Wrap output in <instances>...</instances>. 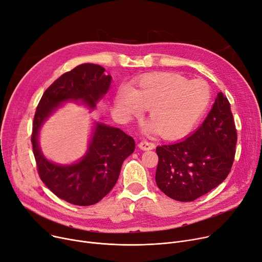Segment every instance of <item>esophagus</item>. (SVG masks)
<instances>
[{"label": "esophagus", "mask_w": 262, "mask_h": 262, "mask_svg": "<svg viewBox=\"0 0 262 262\" xmlns=\"http://www.w3.org/2000/svg\"><path fill=\"white\" fill-rule=\"evenodd\" d=\"M138 147H140L142 150H152V149L156 148V144L144 140L140 144H138Z\"/></svg>", "instance_id": "34e87169"}]
</instances>
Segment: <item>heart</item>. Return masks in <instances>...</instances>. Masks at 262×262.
<instances>
[{"mask_svg":"<svg viewBox=\"0 0 262 262\" xmlns=\"http://www.w3.org/2000/svg\"><path fill=\"white\" fill-rule=\"evenodd\" d=\"M211 101L209 85L202 80L189 81L173 73L145 75L132 90L119 89L116 102L128 116H138L142 107L149 110L153 126L165 138L188 134L206 113Z\"/></svg>","mask_w":262,"mask_h":262,"instance_id":"1","label":"heart"}]
</instances>
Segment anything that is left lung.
<instances>
[{"mask_svg":"<svg viewBox=\"0 0 262 262\" xmlns=\"http://www.w3.org/2000/svg\"><path fill=\"white\" fill-rule=\"evenodd\" d=\"M236 143L230 104L220 92L211 111L192 135L157 148L158 187L177 201H194L226 179L234 163Z\"/></svg>","mask_w":262,"mask_h":262,"instance_id":"left-lung-1","label":"left lung"}]
</instances>
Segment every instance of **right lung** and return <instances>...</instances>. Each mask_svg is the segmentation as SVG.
I'll return each mask as SVG.
<instances>
[{"label":"right lung","mask_w":262,"mask_h":262,"mask_svg":"<svg viewBox=\"0 0 262 262\" xmlns=\"http://www.w3.org/2000/svg\"><path fill=\"white\" fill-rule=\"evenodd\" d=\"M104 71L98 64L84 63L61 75L43 93L34 117L32 144L39 177L58 198L74 205L96 204L111 191L122 163L135 149L133 137L118 128L98 124L85 157L75 165L59 166L42 156L38 133L61 102L81 99L94 107L111 83V76Z\"/></svg>","instance_id":"add662e5"}]
</instances>
